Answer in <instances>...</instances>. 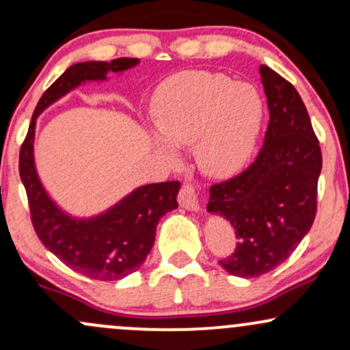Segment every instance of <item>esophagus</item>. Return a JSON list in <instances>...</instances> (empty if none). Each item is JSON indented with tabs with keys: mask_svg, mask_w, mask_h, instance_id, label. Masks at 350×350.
Returning a JSON list of instances; mask_svg holds the SVG:
<instances>
[{
	"mask_svg": "<svg viewBox=\"0 0 350 350\" xmlns=\"http://www.w3.org/2000/svg\"><path fill=\"white\" fill-rule=\"evenodd\" d=\"M179 206L187 208V211H199V198L198 191L192 184L186 183L179 191Z\"/></svg>",
	"mask_w": 350,
	"mask_h": 350,
	"instance_id": "34e87169",
	"label": "esophagus"
}]
</instances>
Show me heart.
Masks as SVG:
<instances>
[{
	"instance_id": "heart-1",
	"label": "heart",
	"mask_w": 350,
	"mask_h": 350,
	"mask_svg": "<svg viewBox=\"0 0 350 350\" xmlns=\"http://www.w3.org/2000/svg\"><path fill=\"white\" fill-rule=\"evenodd\" d=\"M262 116L256 88L219 72H179L163 80L151 100L152 124L161 136L156 151L171 159V144H196L199 166L212 176L232 174L247 163Z\"/></svg>"
}]
</instances>
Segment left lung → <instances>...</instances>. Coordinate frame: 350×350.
Wrapping results in <instances>:
<instances>
[{
    "mask_svg": "<svg viewBox=\"0 0 350 350\" xmlns=\"http://www.w3.org/2000/svg\"><path fill=\"white\" fill-rule=\"evenodd\" d=\"M270 122L258 156L235 178L211 187L207 211L235 228L237 248L224 270L256 278L275 270L304 239L317 211L323 167L319 142L296 88L260 66Z\"/></svg>",
    "mask_w": 350,
    "mask_h": 350,
    "instance_id": "obj_1",
    "label": "left lung"
}]
</instances>
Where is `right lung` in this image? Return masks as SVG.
Segmentation results:
<instances>
[{
  "instance_id": "1",
  "label": "right lung",
  "mask_w": 350,
  "mask_h": 350,
  "mask_svg": "<svg viewBox=\"0 0 350 350\" xmlns=\"http://www.w3.org/2000/svg\"><path fill=\"white\" fill-rule=\"evenodd\" d=\"M136 64L138 59L120 57L111 62L88 60L70 66L42 94L19 151V176L39 240L60 262L92 280H122L142 267L154 243L158 222L178 207L180 184L178 180L146 184L103 214L88 219L72 217L49 198L36 171V120L80 83L107 80L108 72L120 74Z\"/></svg>"
}]
</instances>
